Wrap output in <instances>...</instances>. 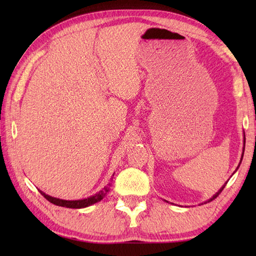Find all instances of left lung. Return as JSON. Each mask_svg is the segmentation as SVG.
I'll use <instances>...</instances> for the list:
<instances>
[{
    "label": "left lung",
    "mask_w": 256,
    "mask_h": 256,
    "mask_svg": "<svg viewBox=\"0 0 256 256\" xmlns=\"http://www.w3.org/2000/svg\"><path fill=\"white\" fill-rule=\"evenodd\" d=\"M244 140H246V138H244ZM244 145H246V140H244ZM243 154H244V148H243ZM243 154H242V157H241V162H242V158H243ZM240 164H241V162H240ZM240 164H238V166H240ZM226 182L224 184V186H222L221 188H220V190H219V192H216V194H214V197H212V198H210L208 201H206V202H210V201H212V200H214V199H216V197H218V196L221 194V192H222V190H224V188L226 187Z\"/></svg>",
    "instance_id": "left-lung-1"
}]
</instances>
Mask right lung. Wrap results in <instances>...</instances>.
I'll return each mask as SVG.
<instances>
[{
    "label": "right lung",
    "instance_id": "right-lung-1",
    "mask_svg": "<svg viewBox=\"0 0 256 256\" xmlns=\"http://www.w3.org/2000/svg\"><path fill=\"white\" fill-rule=\"evenodd\" d=\"M108 192V187H104L101 192H99L98 194H96L94 196H91L89 198L86 199H81V200H62L59 198H55L52 197V196H48L45 192H42L40 190V192L44 196V197L50 201V202L59 206H64V208H72V209H80V208H86V206H89L91 204H94L96 202H99L104 196L106 194V192Z\"/></svg>",
    "mask_w": 256,
    "mask_h": 256
}]
</instances>
